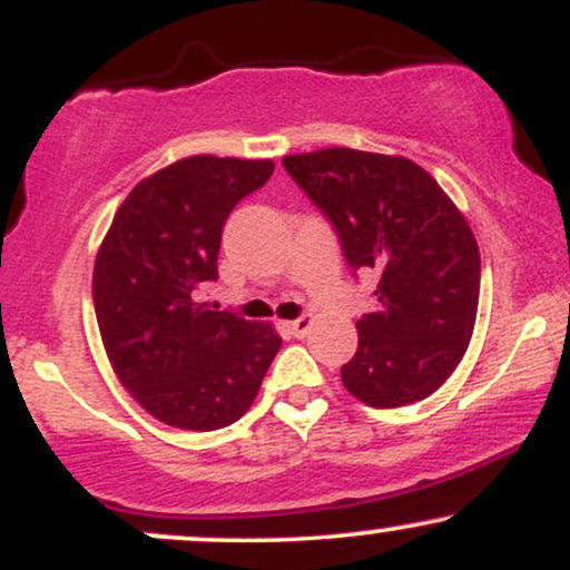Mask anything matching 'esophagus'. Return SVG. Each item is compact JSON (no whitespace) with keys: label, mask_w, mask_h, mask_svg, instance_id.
<instances>
[{"label":"esophagus","mask_w":570,"mask_h":570,"mask_svg":"<svg viewBox=\"0 0 570 570\" xmlns=\"http://www.w3.org/2000/svg\"><path fill=\"white\" fill-rule=\"evenodd\" d=\"M311 326H313L311 316H297L292 318V322H286V330H289L294 337H305L307 332H311Z\"/></svg>","instance_id":"1"}]
</instances>
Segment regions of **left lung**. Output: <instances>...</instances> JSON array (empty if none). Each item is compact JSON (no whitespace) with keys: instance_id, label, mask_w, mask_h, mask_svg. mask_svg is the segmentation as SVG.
Wrapping results in <instances>:
<instances>
[{"instance_id":"1","label":"left lung","mask_w":570,"mask_h":570,"mask_svg":"<svg viewBox=\"0 0 570 570\" xmlns=\"http://www.w3.org/2000/svg\"><path fill=\"white\" fill-rule=\"evenodd\" d=\"M286 174L335 227L353 273L375 271L377 311L356 322L343 385L370 407L434 394L469 348L480 248L434 176L407 158L332 147L284 158Z\"/></svg>"}]
</instances>
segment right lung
I'll return each mask as SVG.
<instances>
[{
	"label": "right lung",
	"mask_w": 570,
	"mask_h": 570,
	"mask_svg": "<svg viewBox=\"0 0 570 570\" xmlns=\"http://www.w3.org/2000/svg\"><path fill=\"white\" fill-rule=\"evenodd\" d=\"M271 160L195 155L130 189L98 248L94 307L120 383L168 426L214 431L257 396L281 337L200 294L219 278L222 230Z\"/></svg>",
	"instance_id": "right-lung-1"
}]
</instances>
